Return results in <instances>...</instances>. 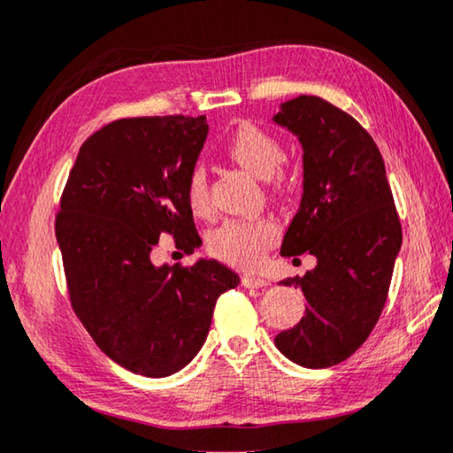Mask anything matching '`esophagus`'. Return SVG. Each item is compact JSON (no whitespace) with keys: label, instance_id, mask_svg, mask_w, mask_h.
<instances>
[{"label":"esophagus","instance_id":"34e87169","mask_svg":"<svg viewBox=\"0 0 453 453\" xmlns=\"http://www.w3.org/2000/svg\"><path fill=\"white\" fill-rule=\"evenodd\" d=\"M242 285L249 287V288H261V287H266L269 285V280H266L265 277H258V275H242Z\"/></svg>","mask_w":453,"mask_h":453}]
</instances>
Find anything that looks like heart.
I'll return each mask as SVG.
<instances>
[{
    "instance_id": "heart-1",
    "label": "heart",
    "mask_w": 453,
    "mask_h": 453,
    "mask_svg": "<svg viewBox=\"0 0 453 453\" xmlns=\"http://www.w3.org/2000/svg\"><path fill=\"white\" fill-rule=\"evenodd\" d=\"M226 152L236 165L263 180H277V170L285 158L279 140L253 122H242L233 132L226 144ZM187 200L190 209L200 217L212 212L209 176L204 166H192L187 176ZM277 225L269 219H231L211 234L209 249L220 261L231 263L242 269H250L261 261L265 250L277 241Z\"/></svg>"
}]
</instances>
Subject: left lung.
I'll use <instances>...</instances> for the list:
<instances>
[{
    "label": "left lung",
    "instance_id": "left-lung-1",
    "mask_svg": "<svg viewBox=\"0 0 453 453\" xmlns=\"http://www.w3.org/2000/svg\"><path fill=\"white\" fill-rule=\"evenodd\" d=\"M303 146V196L280 255L309 253L317 266L285 279L305 295V317L275 337L309 369L337 365L365 343L380 319L402 249L394 195L369 132L319 96L280 104L273 118Z\"/></svg>",
    "mask_w": 453,
    "mask_h": 453
}]
</instances>
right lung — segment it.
<instances>
[{
	"mask_svg": "<svg viewBox=\"0 0 453 453\" xmlns=\"http://www.w3.org/2000/svg\"><path fill=\"white\" fill-rule=\"evenodd\" d=\"M204 116L122 118L81 144L59 200L56 239L73 313L96 345L132 373L166 377L195 359L219 296L239 275L219 261L152 265L160 234L200 247L187 176Z\"/></svg>",
	"mask_w": 453,
	"mask_h": 453,
	"instance_id": "right-lung-1",
	"label": "right lung"
}]
</instances>
